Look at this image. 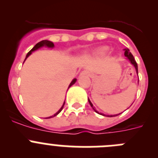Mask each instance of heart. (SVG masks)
I'll return each mask as SVG.
<instances>
[{
  "instance_id": "obj_1",
  "label": "heart",
  "mask_w": 158,
  "mask_h": 158,
  "mask_svg": "<svg viewBox=\"0 0 158 158\" xmlns=\"http://www.w3.org/2000/svg\"><path fill=\"white\" fill-rule=\"evenodd\" d=\"M108 51V47H103L101 48H100L98 51H96V53L98 54H104Z\"/></svg>"
}]
</instances>
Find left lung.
<instances>
[{
    "label": "left lung",
    "mask_w": 158,
    "mask_h": 158,
    "mask_svg": "<svg viewBox=\"0 0 158 158\" xmlns=\"http://www.w3.org/2000/svg\"><path fill=\"white\" fill-rule=\"evenodd\" d=\"M124 51H125V52H124V55H125V56H126L127 58L128 59H129V61H130V62H131V63L132 64V65H133L135 67V69H136V72H137V73H138V64H137V62H136V61H135V58H134V56H133V55H132V54H131V53L130 52V50H129V49H127V48L124 49ZM89 104H90V105H91V107H93V109L94 110V111H96V113H98V114H100V115H104V116H107V115H104V114H102V113H99L98 111H96V110L95 109V107H93V104H92L91 101H90V100H89ZM119 115V114H118V115H107V116H109V117H114V116H117V115Z\"/></svg>",
    "instance_id": "obj_1"
}]
</instances>
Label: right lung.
I'll list each match as a JSON object with an SVG mask.
<instances>
[{
  "label": "right lung",
  "mask_w": 158,
  "mask_h": 158,
  "mask_svg": "<svg viewBox=\"0 0 158 158\" xmlns=\"http://www.w3.org/2000/svg\"><path fill=\"white\" fill-rule=\"evenodd\" d=\"M44 46H45V47H50V48H53V47H54V43H53L52 42L48 41V40H43V41L40 42V43H38L37 44H36V45L35 46V47H33V48H32L31 50V51H29L28 53H27V56H26V58H25V60L27 59V57H28L29 55H30V54H31L32 52H33V51H36V50H38V49H39V48H40V47H44ZM76 81H77V79H73V80L72 81H71L70 85H69V88L70 87V86H72L73 85V84H74L75 82H76ZM64 104H65V102H64V104H63V105L62 106V107H61V108H60V109H59V111H58L57 113H55V114H54V115H53V116L49 117V118H52V117H54V116H56V115H58V113L61 112V111H62V108H63V107H64Z\"/></svg>",
  "instance_id": "right-lung-1"
}]
</instances>
